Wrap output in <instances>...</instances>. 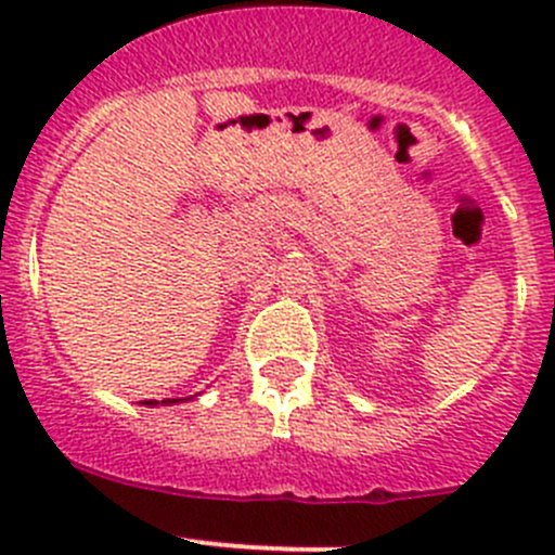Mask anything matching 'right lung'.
Masks as SVG:
<instances>
[{"instance_id":"1","label":"right lung","mask_w":555,"mask_h":555,"mask_svg":"<svg viewBox=\"0 0 555 555\" xmlns=\"http://www.w3.org/2000/svg\"><path fill=\"white\" fill-rule=\"evenodd\" d=\"M164 405H171V402H179V400H160ZM144 405H158V400H144Z\"/></svg>"}]
</instances>
